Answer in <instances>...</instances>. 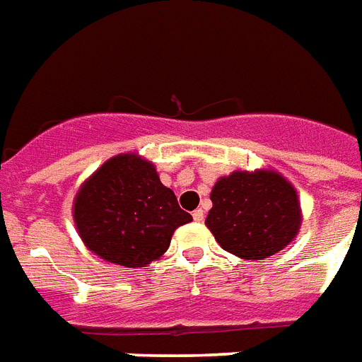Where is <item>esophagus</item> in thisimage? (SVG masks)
<instances>
[{
	"instance_id": "34e87169",
	"label": "esophagus",
	"mask_w": 362,
	"mask_h": 362,
	"mask_svg": "<svg viewBox=\"0 0 362 362\" xmlns=\"http://www.w3.org/2000/svg\"><path fill=\"white\" fill-rule=\"evenodd\" d=\"M192 219H194V221H204V211L200 210V208L192 211Z\"/></svg>"
}]
</instances>
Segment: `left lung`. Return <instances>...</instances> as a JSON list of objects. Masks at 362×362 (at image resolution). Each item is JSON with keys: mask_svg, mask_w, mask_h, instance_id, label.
I'll return each instance as SVG.
<instances>
[{"mask_svg": "<svg viewBox=\"0 0 362 362\" xmlns=\"http://www.w3.org/2000/svg\"><path fill=\"white\" fill-rule=\"evenodd\" d=\"M210 198L208 229L223 250L243 259H265L298 235V194L279 173L235 171L217 181Z\"/></svg>", "mask_w": 362, "mask_h": 362, "instance_id": "1", "label": "left lung"}]
</instances>
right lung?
<instances>
[{"label":"right lung","mask_w":362,"mask_h":362,"mask_svg":"<svg viewBox=\"0 0 362 362\" xmlns=\"http://www.w3.org/2000/svg\"><path fill=\"white\" fill-rule=\"evenodd\" d=\"M74 221L93 254L124 267H145L170 248L173 230L192 221L154 165L114 156L78 192Z\"/></svg>","instance_id":"obj_1"}]
</instances>
